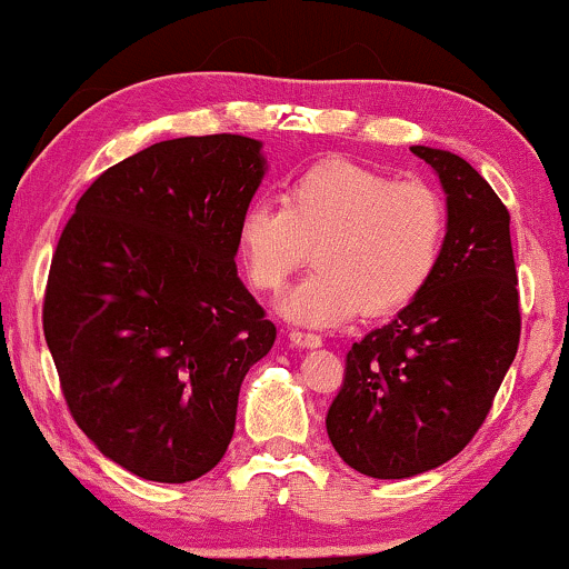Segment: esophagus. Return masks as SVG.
Returning a JSON list of instances; mask_svg holds the SVG:
<instances>
[{"instance_id":"1","label":"esophagus","mask_w":569,"mask_h":569,"mask_svg":"<svg viewBox=\"0 0 569 569\" xmlns=\"http://www.w3.org/2000/svg\"><path fill=\"white\" fill-rule=\"evenodd\" d=\"M289 339L293 345H297V348H310V350L321 348V345H323V339L318 335H310V331H299V329H291Z\"/></svg>"}]
</instances>
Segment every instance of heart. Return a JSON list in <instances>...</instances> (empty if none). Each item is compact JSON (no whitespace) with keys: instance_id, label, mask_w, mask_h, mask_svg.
Segmentation results:
<instances>
[{"instance_id":"obj_1","label":"heart","mask_w":569,"mask_h":569,"mask_svg":"<svg viewBox=\"0 0 569 569\" xmlns=\"http://www.w3.org/2000/svg\"><path fill=\"white\" fill-rule=\"evenodd\" d=\"M443 238L447 211L433 189L339 158L299 171L280 202L253 200L238 221L240 259L262 291H278L312 246L316 270L280 299V312L318 329L409 305Z\"/></svg>"}]
</instances>
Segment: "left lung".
I'll list each match as a JSON object with an SVG mask.
<instances>
[{"mask_svg": "<svg viewBox=\"0 0 569 569\" xmlns=\"http://www.w3.org/2000/svg\"><path fill=\"white\" fill-rule=\"evenodd\" d=\"M447 194V238L426 289L348 352L326 415L337 455L371 479H409L460 452L519 348L511 217L471 162L411 147Z\"/></svg>", "mask_w": 569, "mask_h": 569, "instance_id": "8db88e82", "label": "left lung"}]
</instances>
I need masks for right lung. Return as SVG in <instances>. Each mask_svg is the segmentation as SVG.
Instances as JSON below:
<instances>
[{"instance_id": "1", "label": "right lung", "mask_w": 569, "mask_h": 569, "mask_svg": "<svg viewBox=\"0 0 569 569\" xmlns=\"http://www.w3.org/2000/svg\"><path fill=\"white\" fill-rule=\"evenodd\" d=\"M264 173L246 136L152 143L98 176L58 240L42 326L69 411L147 481L217 468L240 385L276 342L234 264Z\"/></svg>"}]
</instances>
